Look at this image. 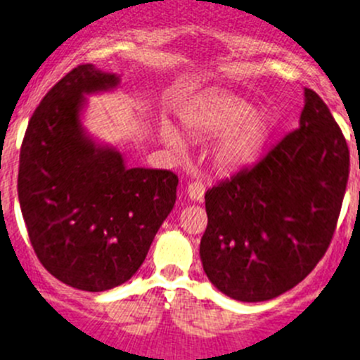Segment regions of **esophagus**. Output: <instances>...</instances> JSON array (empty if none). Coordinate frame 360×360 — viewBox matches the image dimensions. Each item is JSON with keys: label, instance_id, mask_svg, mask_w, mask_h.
Segmentation results:
<instances>
[{"label": "esophagus", "instance_id": "obj_1", "mask_svg": "<svg viewBox=\"0 0 360 360\" xmlns=\"http://www.w3.org/2000/svg\"><path fill=\"white\" fill-rule=\"evenodd\" d=\"M203 194H205V187L200 182H193L187 187V196H189L191 202H202Z\"/></svg>", "mask_w": 360, "mask_h": 360}]
</instances>
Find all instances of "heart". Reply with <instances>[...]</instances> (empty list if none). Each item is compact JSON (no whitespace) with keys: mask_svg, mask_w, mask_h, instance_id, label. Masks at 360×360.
<instances>
[{"mask_svg":"<svg viewBox=\"0 0 360 360\" xmlns=\"http://www.w3.org/2000/svg\"><path fill=\"white\" fill-rule=\"evenodd\" d=\"M182 121L194 134H220L210 158L221 171H236L253 162L271 131V120L266 112L253 110L248 101L226 92L198 100L184 110ZM160 135L174 153L186 151L182 137L171 124L164 123Z\"/></svg>","mask_w":360,"mask_h":360,"instance_id":"obj_1","label":"heart"}]
</instances>
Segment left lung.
Returning a JSON list of instances; mask_svg holds the SVG:
<instances>
[{"label": "left lung", "mask_w": 360, "mask_h": 360, "mask_svg": "<svg viewBox=\"0 0 360 360\" xmlns=\"http://www.w3.org/2000/svg\"><path fill=\"white\" fill-rule=\"evenodd\" d=\"M303 96L300 127L205 194L203 271L239 302H266L295 288L334 236L350 151L321 98L311 89Z\"/></svg>", "instance_id": "left-lung-1"}]
</instances>
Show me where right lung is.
Instances as JSON below:
<instances>
[{"mask_svg":"<svg viewBox=\"0 0 360 360\" xmlns=\"http://www.w3.org/2000/svg\"><path fill=\"white\" fill-rule=\"evenodd\" d=\"M120 84L92 64L68 72L35 108L19 157V205L35 255L80 291L130 280L176 202V174L127 167L117 148L84 127L87 96Z\"/></svg>","mask_w":360,"mask_h":360,"instance_id":"1","label":"right lung"}]
</instances>
